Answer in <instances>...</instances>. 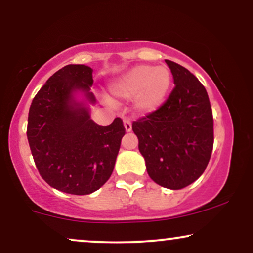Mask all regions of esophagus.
Returning a JSON list of instances; mask_svg holds the SVG:
<instances>
[{"label":"esophagus","mask_w":253,"mask_h":253,"mask_svg":"<svg viewBox=\"0 0 253 253\" xmlns=\"http://www.w3.org/2000/svg\"><path fill=\"white\" fill-rule=\"evenodd\" d=\"M124 127L126 132H130L132 130V124L129 120H124Z\"/></svg>","instance_id":"1"}]
</instances>
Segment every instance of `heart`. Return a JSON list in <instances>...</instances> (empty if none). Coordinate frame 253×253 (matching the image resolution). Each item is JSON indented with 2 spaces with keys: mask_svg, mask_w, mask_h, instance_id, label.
<instances>
[{
  "mask_svg": "<svg viewBox=\"0 0 253 253\" xmlns=\"http://www.w3.org/2000/svg\"><path fill=\"white\" fill-rule=\"evenodd\" d=\"M172 84V74L168 66L147 64L133 66L109 84L108 91L119 100L134 97V109L140 114H151L167 101Z\"/></svg>",
  "mask_w": 253,
  "mask_h": 253,
  "instance_id": "obj_1",
  "label": "heart"
}]
</instances>
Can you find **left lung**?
Segmentation results:
<instances>
[{"label":"left lung","mask_w":253,"mask_h":253,"mask_svg":"<svg viewBox=\"0 0 253 253\" xmlns=\"http://www.w3.org/2000/svg\"><path fill=\"white\" fill-rule=\"evenodd\" d=\"M175 88L163 106L132 125L153 182L182 189L207 168L213 150V114L205 86L189 70L165 60Z\"/></svg>","instance_id":"1"}]
</instances>
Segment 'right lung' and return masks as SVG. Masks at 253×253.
<instances>
[{
	"instance_id": "right-lung-1",
	"label": "right lung",
	"mask_w": 253,
	"mask_h": 253,
	"mask_svg": "<svg viewBox=\"0 0 253 253\" xmlns=\"http://www.w3.org/2000/svg\"><path fill=\"white\" fill-rule=\"evenodd\" d=\"M92 82L90 66H64L38 91L28 113L27 139L39 173L72 195H88L108 181L125 135L121 119L101 126L90 118Z\"/></svg>"
}]
</instances>
